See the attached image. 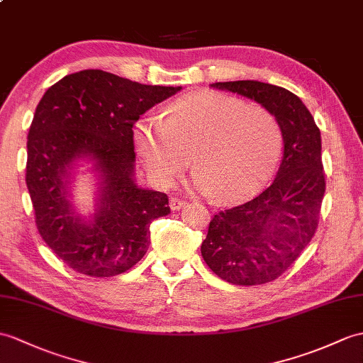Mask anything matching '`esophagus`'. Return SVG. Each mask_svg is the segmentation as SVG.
I'll use <instances>...</instances> for the list:
<instances>
[{"instance_id": "obj_1", "label": "esophagus", "mask_w": 363, "mask_h": 363, "mask_svg": "<svg viewBox=\"0 0 363 363\" xmlns=\"http://www.w3.org/2000/svg\"><path fill=\"white\" fill-rule=\"evenodd\" d=\"M185 204H187V202H185L184 199H179V198H176V196L170 198V208H172V210H179V208H182Z\"/></svg>"}]
</instances>
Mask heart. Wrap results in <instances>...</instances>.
I'll return each instance as SVG.
<instances>
[{
	"instance_id": "obj_1",
	"label": "heart",
	"mask_w": 363,
	"mask_h": 363,
	"mask_svg": "<svg viewBox=\"0 0 363 363\" xmlns=\"http://www.w3.org/2000/svg\"><path fill=\"white\" fill-rule=\"evenodd\" d=\"M134 143L157 185H172L191 156L196 168L193 185L230 204L255 195L271 179L281 156L283 136L267 108L246 105L221 92L199 91L176 100L165 121H139Z\"/></svg>"
}]
</instances>
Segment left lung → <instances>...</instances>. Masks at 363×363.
Here are the masks:
<instances>
[{
    "instance_id": "1",
    "label": "left lung",
    "mask_w": 363,
    "mask_h": 363,
    "mask_svg": "<svg viewBox=\"0 0 363 363\" xmlns=\"http://www.w3.org/2000/svg\"><path fill=\"white\" fill-rule=\"evenodd\" d=\"M213 86L255 100L281 128L283 161L272 184L213 215L201 246L207 266L223 280L264 284L288 271L317 230L326 189L320 130L301 100L281 86L255 80Z\"/></svg>"
}]
</instances>
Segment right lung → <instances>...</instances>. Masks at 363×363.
Segmentation results:
<instances>
[{
    "instance_id": "right-lung-1",
    "label": "right lung",
    "mask_w": 363,
    "mask_h": 363,
    "mask_svg": "<svg viewBox=\"0 0 363 363\" xmlns=\"http://www.w3.org/2000/svg\"><path fill=\"white\" fill-rule=\"evenodd\" d=\"M178 91L85 69L66 75L41 97L28 134L26 184L38 233L72 271L114 277L147 254L150 224L170 207L165 193L139 189L133 179V126ZM88 155L104 187L98 213L85 223L73 216L65 182L70 165Z\"/></svg>"
}]
</instances>
